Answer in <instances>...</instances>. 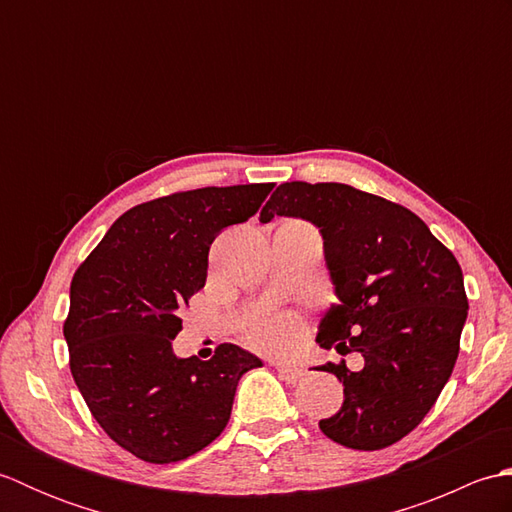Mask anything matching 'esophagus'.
I'll list each match as a JSON object with an SVG mask.
<instances>
[{
    "label": "esophagus",
    "mask_w": 512,
    "mask_h": 512,
    "mask_svg": "<svg viewBox=\"0 0 512 512\" xmlns=\"http://www.w3.org/2000/svg\"><path fill=\"white\" fill-rule=\"evenodd\" d=\"M277 372L286 380V383H297V380H301L303 376V369L297 365H277Z\"/></svg>",
    "instance_id": "34e87169"
}]
</instances>
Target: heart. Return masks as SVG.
Here are the masks:
<instances>
[{
	"label": "heart",
	"instance_id": "heart-1",
	"mask_svg": "<svg viewBox=\"0 0 512 512\" xmlns=\"http://www.w3.org/2000/svg\"><path fill=\"white\" fill-rule=\"evenodd\" d=\"M299 336V323L295 317H277L264 321L262 325H257L250 334V339L257 347L268 352H281L288 350V347L297 341Z\"/></svg>",
	"mask_w": 512,
	"mask_h": 512
}]
</instances>
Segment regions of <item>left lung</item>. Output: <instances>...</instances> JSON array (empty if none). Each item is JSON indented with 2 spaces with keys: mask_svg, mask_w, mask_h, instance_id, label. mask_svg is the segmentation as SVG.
Returning <instances> with one entry per match:
<instances>
[{
  "mask_svg": "<svg viewBox=\"0 0 512 512\" xmlns=\"http://www.w3.org/2000/svg\"><path fill=\"white\" fill-rule=\"evenodd\" d=\"M303 217L319 226L339 303L321 319L317 343L358 352L319 369L343 383V405L319 422L347 449L376 451L402 440L436 405L460 352L469 312L462 268L416 213L341 182H286L259 220Z\"/></svg>",
  "mask_w": 512,
  "mask_h": 512,
  "instance_id": "1",
  "label": "left lung"
}]
</instances>
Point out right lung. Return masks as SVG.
Returning <instances> with one entry per match:
<instances>
[{"mask_svg": "<svg viewBox=\"0 0 512 512\" xmlns=\"http://www.w3.org/2000/svg\"><path fill=\"white\" fill-rule=\"evenodd\" d=\"M275 184L178 191L123 213L76 268L63 323L70 372L94 420L149 464L187 460L220 436L239 378L262 361L233 343L178 358L180 310L204 288L209 248Z\"/></svg>", "mask_w": 512, "mask_h": 512, "instance_id": "add662e5", "label": "right lung"}]
</instances>
